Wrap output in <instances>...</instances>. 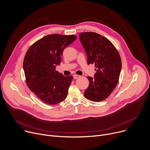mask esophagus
Segmentation results:
<instances>
[{
  "mask_svg": "<svg viewBox=\"0 0 150 150\" xmlns=\"http://www.w3.org/2000/svg\"><path fill=\"white\" fill-rule=\"evenodd\" d=\"M81 76V75H74V79H77V78H80Z\"/></svg>",
  "mask_w": 150,
  "mask_h": 150,
  "instance_id": "1",
  "label": "esophagus"
}]
</instances>
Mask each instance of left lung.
I'll use <instances>...</instances> for the list:
<instances>
[{"instance_id":"1","label":"left lung","mask_w":150,"mask_h":150,"mask_svg":"<svg viewBox=\"0 0 150 150\" xmlns=\"http://www.w3.org/2000/svg\"><path fill=\"white\" fill-rule=\"evenodd\" d=\"M79 39L88 57V64H94L96 71L94 79L87 77L89 85L84 96L93 101H103L118 83L122 68L120 54L109 40L98 33H81Z\"/></svg>"}]
</instances>
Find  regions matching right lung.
<instances>
[{
  "label": "right lung",
  "mask_w": 150,
  "mask_h": 150,
  "mask_svg": "<svg viewBox=\"0 0 150 150\" xmlns=\"http://www.w3.org/2000/svg\"><path fill=\"white\" fill-rule=\"evenodd\" d=\"M76 39L75 35H47L28 49L23 62L25 82L29 89L42 102L54 105L65 100L73 79L56 70L63 51Z\"/></svg>",
  "instance_id": "1"
}]
</instances>
